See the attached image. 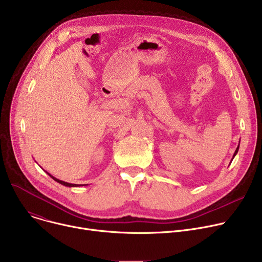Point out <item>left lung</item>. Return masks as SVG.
<instances>
[{
	"instance_id": "8db88e82",
	"label": "left lung",
	"mask_w": 262,
	"mask_h": 262,
	"mask_svg": "<svg viewBox=\"0 0 262 262\" xmlns=\"http://www.w3.org/2000/svg\"><path fill=\"white\" fill-rule=\"evenodd\" d=\"M238 149H239V145H238V146H237V148H236V150H235V152H234V156H233V159H234V157H235V156H236V154H237V152H238Z\"/></svg>"
}]
</instances>
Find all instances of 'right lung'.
Masks as SVG:
<instances>
[{
  "label": "right lung",
  "instance_id": "add662e5",
  "mask_svg": "<svg viewBox=\"0 0 262 262\" xmlns=\"http://www.w3.org/2000/svg\"><path fill=\"white\" fill-rule=\"evenodd\" d=\"M47 172V171H46ZM48 173V175L52 178V179H54L55 181H57V182H59V183H61L62 185H65V186H69V187H72V186H79V185H82V184H73V183H67V182H64V181H62V180H59V179H57V178H55L54 176H51L50 175V173L49 172H47Z\"/></svg>",
  "mask_w": 262,
  "mask_h": 262
}]
</instances>
